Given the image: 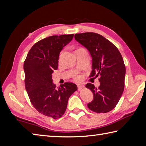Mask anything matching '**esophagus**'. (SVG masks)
Returning <instances> with one entry per match:
<instances>
[{
	"mask_svg": "<svg viewBox=\"0 0 146 146\" xmlns=\"http://www.w3.org/2000/svg\"><path fill=\"white\" fill-rule=\"evenodd\" d=\"M77 86H78V88L79 90H81V89L84 88V86H85L84 85H83V84H78V85H77Z\"/></svg>",
	"mask_w": 146,
	"mask_h": 146,
	"instance_id": "1",
	"label": "esophagus"
}]
</instances>
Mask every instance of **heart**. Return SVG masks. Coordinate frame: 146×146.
<instances>
[{
  "label": "heart",
  "mask_w": 146,
  "mask_h": 146,
  "mask_svg": "<svg viewBox=\"0 0 146 146\" xmlns=\"http://www.w3.org/2000/svg\"><path fill=\"white\" fill-rule=\"evenodd\" d=\"M61 55L60 56V58H61ZM75 79H76V80H79L80 79V76H76Z\"/></svg>",
  "instance_id": "heart-1"
}]
</instances>
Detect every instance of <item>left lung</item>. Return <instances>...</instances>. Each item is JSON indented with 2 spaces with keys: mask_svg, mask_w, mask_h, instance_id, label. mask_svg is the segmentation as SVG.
I'll return each instance as SVG.
<instances>
[{
  "mask_svg": "<svg viewBox=\"0 0 146 146\" xmlns=\"http://www.w3.org/2000/svg\"><path fill=\"white\" fill-rule=\"evenodd\" d=\"M75 39L92 58L90 77H99L100 83L98 88L92 83L86 85L94 94L88 107L97 113L108 112L115 107L124 90L125 66L122 55L115 46L97 33L76 34Z\"/></svg>",
  "mask_w": 146,
  "mask_h": 146,
  "instance_id": "8db88e82",
  "label": "left lung"
}]
</instances>
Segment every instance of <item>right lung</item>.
Returning <instances> with one entry per match:
<instances>
[{"instance_id":"obj_1","label":"right lung","mask_w":146,"mask_h":146,"mask_svg":"<svg viewBox=\"0 0 146 146\" xmlns=\"http://www.w3.org/2000/svg\"><path fill=\"white\" fill-rule=\"evenodd\" d=\"M73 36H51L41 39L31 48L24 63L25 87L31 102L39 113L54 119L64 113L68 99L77 90V86L71 82L56 88L52 79V73L58 69L60 52Z\"/></svg>"}]
</instances>
